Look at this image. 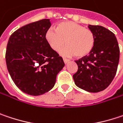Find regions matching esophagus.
<instances>
[{
	"label": "esophagus",
	"mask_w": 123,
	"mask_h": 123,
	"mask_svg": "<svg viewBox=\"0 0 123 123\" xmlns=\"http://www.w3.org/2000/svg\"><path fill=\"white\" fill-rule=\"evenodd\" d=\"M63 59H64V62L65 64H67V63L69 62V61H70V60H68V59H65V58H64Z\"/></svg>",
	"instance_id": "1"
}]
</instances>
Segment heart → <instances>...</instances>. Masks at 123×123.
Returning a JSON list of instances; mask_svg holds the SVG:
<instances>
[{"mask_svg": "<svg viewBox=\"0 0 123 123\" xmlns=\"http://www.w3.org/2000/svg\"><path fill=\"white\" fill-rule=\"evenodd\" d=\"M45 38L55 51H59L66 41L68 45L61 51V54L66 57H85L92 52L95 44V36L90 29L70 21L59 23L56 30L49 29Z\"/></svg>", "mask_w": 123, "mask_h": 123, "instance_id": "1", "label": "heart"}]
</instances>
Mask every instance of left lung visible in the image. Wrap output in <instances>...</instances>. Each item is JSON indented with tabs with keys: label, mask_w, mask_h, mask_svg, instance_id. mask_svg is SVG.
Returning <instances> with one entry per match:
<instances>
[{
	"label": "left lung",
	"mask_w": 123,
	"mask_h": 123,
	"mask_svg": "<svg viewBox=\"0 0 123 123\" xmlns=\"http://www.w3.org/2000/svg\"><path fill=\"white\" fill-rule=\"evenodd\" d=\"M88 28L95 36L94 47L90 55L75 61L78 69L73 78L79 88L98 92L105 90L116 75L120 49L116 37L109 29L94 25Z\"/></svg>",
	"instance_id": "8db88e82"
}]
</instances>
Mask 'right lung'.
Returning <instances> with one entry per match:
<instances>
[{"mask_svg": "<svg viewBox=\"0 0 123 123\" xmlns=\"http://www.w3.org/2000/svg\"><path fill=\"white\" fill-rule=\"evenodd\" d=\"M50 26L49 19L26 24L14 32L7 45L8 72L17 87L29 95L39 96L52 90L65 65L46 40Z\"/></svg>", "mask_w": 123, "mask_h": 123, "instance_id": "right-lung-1", "label": "right lung"}]
</instances>
